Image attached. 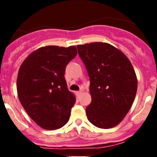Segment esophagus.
<instances>
[{"instance_id":"34e87169","label":"esophagus","mask_w":157,"mask_h":157,"mask_svg":"<svg viewBox=\"0 0 157 157\" xmlns=\"http://www.w3.org/2000/svg\"><path fill=\"white\" fill-rule=\"evenodd\" d=\"M81 93H82V91H81V90H80V91H77V94L78 95V96H80V95L81 94Z\"/></svg>"}]
</instances>
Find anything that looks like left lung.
Wrapping results in <instances>:
<instances>
[{
  "instance_id": "obj_1",
  "label": "left lung",
  "mask_w": 157,
  "mask_h": 157,
  "mask_svg": "<svg viewBox=\"0 0 157 157\" xmlns=\"http://www.w3.org/2000/svg\"><path fill=\"white\" fill-rule=\"evenodd\" d=\"M77 50L90 81L88 120L99 128L115 127L129 112L137 93L132 64L123 52L105 42L79 45Z\"/></svg>"
}]
</instances>
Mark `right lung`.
Masks as SVG:
<instances>
[{"label": "right lung", "instance_id": "obj_1", "mask_svg": "<svg viewBox=\"0 0 157 157\" xmlns=\"http://www.w3.org/2000/svg\"><path fill=\"white\" fill-rule=\"evenodd\" d=\"M77 54L75 46L42 47L20 66L19 99L30 118L44 129H58L68 121L76 98L67 89L64 72Z\"/></svg>", "mask_w": 157, "mask_h": 157}]
</instances>
